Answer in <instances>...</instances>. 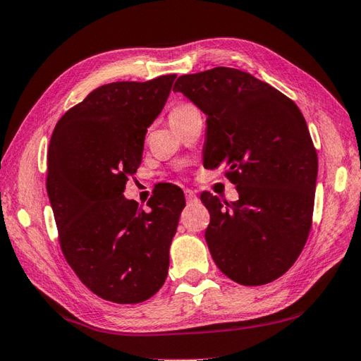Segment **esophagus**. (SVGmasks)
<instances>
[{"label":"esophagus","instance_id":"obj_1","mask_svg":"<svg viewBox=\"0 0 361 361\" xmlns=\"http://www.w3.org/2000/svg\"><path fill=\"white\" fill-rule=\"evenodd\" d=\"M185 195H186V200L188 202H195V200H197V195H195V192L191 191V189H186Z\"/></svg>","mask_w":361,"mask_h":361}]
</instances>
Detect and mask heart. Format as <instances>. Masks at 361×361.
Returning <instances> with one entry per match:
<instances>
[{"mask_svg":"<svg viewBox=\"0 0 361 361\" xmlns=\"http://www.w3.org/2000/svg\"><path fill=\"white\" fill-rule=\"evenodd\" d=\"M192 106H189V104H178V106H175L172 110H170V120H173L175 116H180L183 114H186L188 110H191Z\"/></svg>","mask_w":361,"mask_h":361,"instance_id":"1","label":"heart"}]
</instances>
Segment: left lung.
<instances>
[{"instance_id": "obj_1", "label": "left lung", "mask_w": 361, "mask_h": 361, "mask_svg": "<svg viewBox=\"0 0 361 361\" xmlns=\"http://www.w3.org/2000/svg\"><path fill=\"white\" fill-rule=\"evenodd\" d=\"M173 91L207 115L203 166H226L240 195L231 203L200 195L214 264L241 286L271 283L298 259L312 224L317 153L305 116L281 91L233 68L181 75Z\"/></svg>"}]
</instances>
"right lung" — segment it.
<instances>
[{
	"label": "right lung",
	"mask_w": 361,
	"mask_h": 361,
	"mask_svg": "<svg viewBox=\"0 0 361 361\" xmlns=\"http://www.w3.org/2000/svg\"><path fill=\"white\" fill-rule=\"evenodd\" d=\"M175 77L102 85L60 118L50 139L47 194L61 251L78 279L114 303H142L167 278L185 194L164 185L143 209L123 192Z\"/></svg>",
	"instance_id": "obj_1"
}]
</instances>
